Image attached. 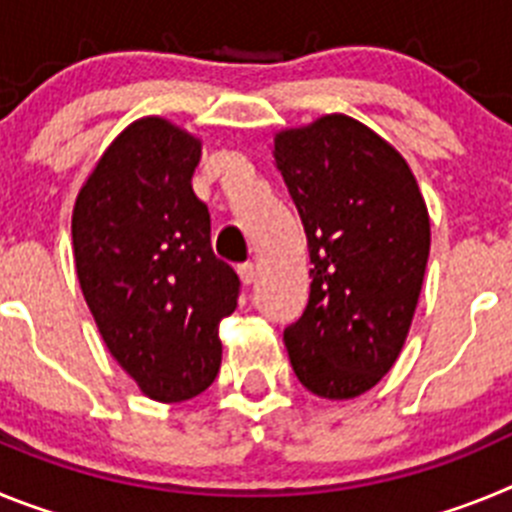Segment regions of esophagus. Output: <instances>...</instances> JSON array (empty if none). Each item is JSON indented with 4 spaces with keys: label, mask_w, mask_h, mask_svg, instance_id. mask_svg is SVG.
<instances>
[{
    "label": "esophagus",
    "mask_w": 512,
    "mask_h": 512,
    "mask_svg": "<svg viewBox=\"0 0 512 512\" xmlns=\"http://www.w3.org/2000/svg\"><path fill=\"white\" fill-rule=\"evenodd\" d=\"M238 274H241L243 284H253V282H256V264L246 261V264L238 266Z\"/></svg>",
    "instance_id": "34e87169"
}]
</instances>
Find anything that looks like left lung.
<instances>
[{
  "instance_id": "8db88e82",
  "label": "left lung",
  "mask_w": 512,
  "mask_h": 512,
  "mask_svg": "<svg viewBox=\"0 0 512 512\" xmlns=\"http://www.w3.org/2000/svg\"><path fill=\"white\" fill-rule=\"evenodd\" d=\"M274 158L310 248V300L284 330L312 395L351 400L390 372L413 323L431 220L408 161L346 115L282 130Z\"/></svg>"
}]
</instances>
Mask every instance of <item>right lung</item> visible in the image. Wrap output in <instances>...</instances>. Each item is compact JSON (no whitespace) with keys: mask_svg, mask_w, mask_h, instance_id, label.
I'll use <instances>...</instances> for the list:
<instances>
[{"mask_svg":"<svg viewBox=\"0 0 512 512\" xmlns=\"http://www.w3.org/2000/svg\"><path fill=\"white\" fill-rule=\"evenodd\" d=\"M202 143L164 117L122 130L81 187L71 217L81 292L104 343L143 395L184 402L215 382L220 320L241 279L210 243L192 189Z\"/></svg>","mask_w":512,"mask_h":512,"instance_id":"right-lung-1","label":"right lung"}]
</instances>
